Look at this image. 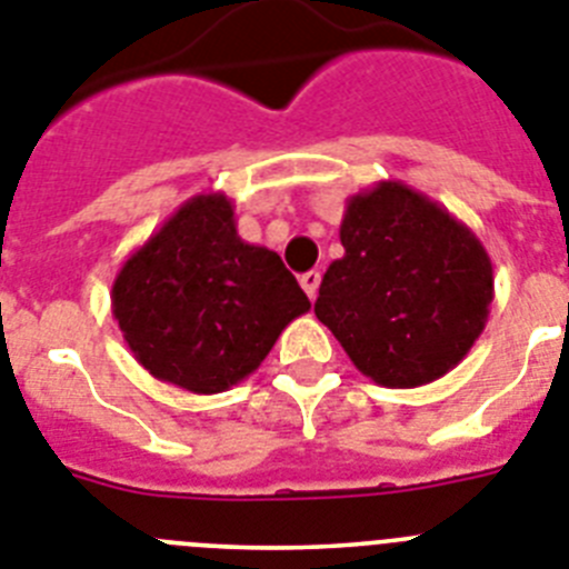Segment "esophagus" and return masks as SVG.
Returning a JSON list of instances; mask_svg holds the SVG:
<instances>
[{"instance_id":"esophagus-1","label":"esophagus","mask_w":569,"mask_h":569,"mask_svg":"<svg viewBox=\"0 0 569 569\" xmlns=\"http://www.w3.org/2000/svg\"><path fill=\"white\" fill-rule=\"evenodd\" d=\"M300 286H303V291H306V295H309V300L318 298L320 271H306V274H300Z\"/></svg>"}]
</instances>
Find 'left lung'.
Instances as JSON below:
<instances>
[{"label":"left lung","instance_id":"8db88e82","mask_svg":"<svg viewBox=\"0 0 569 569\" xmlns=\"http://www.w3.org/2000/svg\"><path fill=\"white\" fill-rule=\"evenodd\" d=\"M343 257L320 283L315 315L360 372L389 389L432 383L481 338L492 263L443 206L398 180L346 200Z\"/></svg>","mask_w":569,"mask_h":569}]
</instances>
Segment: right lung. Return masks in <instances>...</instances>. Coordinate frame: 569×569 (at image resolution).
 I'll use <instances>...</instances> for the list:
<instances>
[{
	"label": "right lung",
	"mask_w": 569,
	"mask_h": 569,
	"mask_svg": "<svg viewBox=\"0 0 569 569\" xmlns=\"http://www.w3.org/2000/svg\"><path fill=\"white\" fill-rule=\"evenodd\" d=\"M312 309L278 251L240 240L223 191L186 200L117 271L111 312L162 383L217 395L249 378Z\"/></svg>",
	"instance_id": "add662e5"
}]
</instances>
